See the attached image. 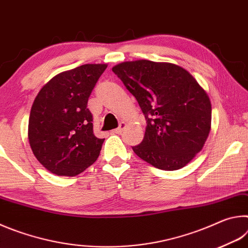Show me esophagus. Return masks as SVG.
I'll use <instances>...</instances> for the list:
<instances>
[{"instance_id": "34e87169", "label": "esophagus", "mask_w": 248, "mask_h": 248, "mask_svg": "<svg viewBox=\"0 0 248 248\" xmlns=\"http://www.w3.org/2000/svg\"><path fill=\"white\" fill-rule=\"evenodd\" d=\"M125 125H127V124H125V123H120L119 127L112 130V132H114V133H120V132L123 131V130L125 128Z\"/></svg>"}]
</instances>
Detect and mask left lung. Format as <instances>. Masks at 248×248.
Here are the masks:
<instances>
[{
	"instance_id": "obj_1",
	"label": "left lung",
	"mask_w": 248,
	"mask_h": 248,
	"mask_svg": "<svg viewBox=\"0 0 248 248\" xmlns=\"http://www.w3.org/2000/svg\"><path fill=\"white\" fill-rule=\"evenodd\" d=\"M112 72L146 120L143 140L133 152L163 170L188 164L202 149L211 125V103L194 77L178 65L149 60L124 62Z\"/></svg>"
}]
</instances>
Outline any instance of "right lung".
Segmentation results:
<instances>
[{
	"instance_id": "add662e5",
	"label": "right lung",
	"mask_w": 248,
	"mask_h": 248,
	"mask_svg": "<svg viewBox=\"0 0 248 248\" xmlns=\"http://www.w3.org/2000/svg\"><path fill=\"white\" fill-rule=\"evenodd\" d=\"M106 64H84L46 84L32 104L28 140L36 158L59 176H75L97 159L105 139L93 131L89 97Z\"/></svg>"
}]
</instances>
